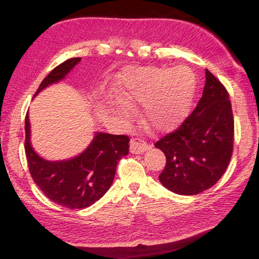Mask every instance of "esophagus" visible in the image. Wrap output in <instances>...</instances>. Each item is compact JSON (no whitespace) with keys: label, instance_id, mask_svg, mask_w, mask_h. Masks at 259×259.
Listing matches in <instances>:
<instances>
[{"label":"esophagus","instance_id":"esophagus-1","mask_svg":"<svg viewBox=\"0 0 259 259\" xmlns=\"http://www.w3.org/2000/svg\"><path fill=\"white\" fill-rule=\"evenodd\" d=\"M148 147L150 146L147 145V143H145L142 139L134 138L131 139L130 142V152L133 153V154H142V153L148 150Z\"/></svg>","mask_w":259,"mask_h":259}]
</instances>
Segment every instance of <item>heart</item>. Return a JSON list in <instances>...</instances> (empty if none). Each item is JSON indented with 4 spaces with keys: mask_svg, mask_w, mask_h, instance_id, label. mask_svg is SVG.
Masks as SVG:
<instances>
[{
    "mask_svg": "<svg viewBox=\"0 0 259 259\" xmlns=\"http://www.w3.org/2000/svg\"><path fill=\"white\" fill-rule=\"evenodd\" d=\"M195 91V78L185 67H147L129 77L123 94L126 104H145L144 119L151 128L168 130L186 115ZM129 115L130 108L122 107Z\"/></svg>",
    "mask_w": 259,
    "mask_h": 259,
    "instance_id": "1",
    "label": "heart"
}]
</instances>
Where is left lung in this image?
Here are the masks:
<instances>
[{"mask_svg": "<svg viewBox=\"0 0 259 259\" xmlns=\"http://www.w3.org/2000/svg\"><path fill=\"white\" fill-rule=\"evenodd\" d=\"M230 95L205 69L202 97L183 123L155 143L164 153L162 185L182 195L212 187L225 172L233 153L234 117Z\"/></svg>", "mask_w": 259, "mask_h": 259, "instance_id": "1", "label": "left lung"}]
</instances>
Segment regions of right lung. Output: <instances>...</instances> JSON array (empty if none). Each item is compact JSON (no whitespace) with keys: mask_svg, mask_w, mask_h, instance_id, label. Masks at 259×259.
<instances>
[{"mask_svg":"<svg viewBox=\"0 0 259 259\" xmlns=\"http://www.w3.org/2000/svg\"><path fill=\"white\" fill-rule=\"evenodd\" d=\"M80 60L71 58L55 67L35 95L64 78ZM25 133V152L34 183L51 201L69 209H84L102 198L112 185L119 161L129 153L128 136L97 133L90 146L78 156L66 161H47L30 145L28 113Z\"/></svg>","mask_w":259,"mask_h":259,"instance_id":"add662e5","label":"right lung"}]
</instances>
